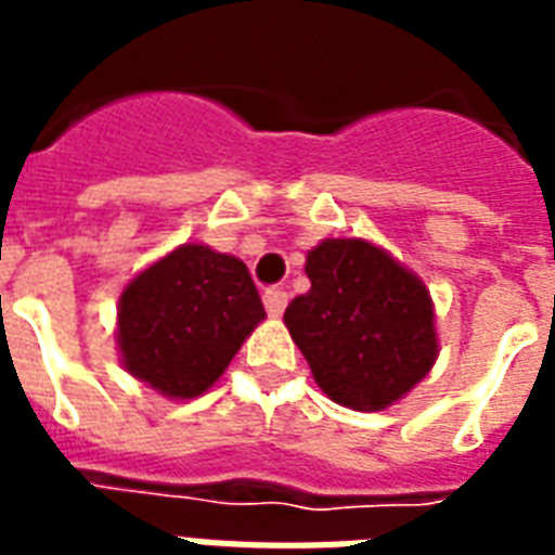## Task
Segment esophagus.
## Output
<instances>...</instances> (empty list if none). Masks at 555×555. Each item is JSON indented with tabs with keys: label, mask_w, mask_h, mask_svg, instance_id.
I'll list each match as a JSON object with an SVG mask.
<instances>
[{
	"label": "esophagus",
	"mask_w": 555,
	"mask_h": 555,
	"mask_svg": "<svg viewBox=\"0 0 555 555\" xmlns=\"http://www.w3.org/2000/svg\"><path fill=\"white\" fill-rule=\"evenodd\" d=\"M264 308H268L270 317H282V311L287 308V294L282 287H268L264 291Z\"/></svg>",
	"instance_id": "34e87169"
}]
</instances>
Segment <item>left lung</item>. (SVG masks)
Instances as JSON below:
<instances>
[{"label": "left lung", "instance_id": "obj_1", "mask_svg": "<svg viewBox=\"0 0 555 555\" xmlns=\"http://www.w3.org/2000/svg\"><path fill=\"white\" fill-rule=\"evenodd\" d=\"M305 273L311 291L287 305L285 325L334 403L377 412L429 374L435 311L400 261L363 238H325Z\"/></svg>", "mask_w": 555, "mask_h": 555}]
</instances>
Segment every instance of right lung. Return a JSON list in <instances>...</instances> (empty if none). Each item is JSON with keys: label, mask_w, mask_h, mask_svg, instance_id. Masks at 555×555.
<instances>
[{"label": "right lung", "mask_w": 555, "mask_h": 555, "mask_svg": "<svg viewBox=\"0 0 555 555\" xmlns=\"http://www.w3.org/2000/svg\"><path fill=\"white\" fill-rule=\"evenodd\" d=\"M261 320L264 305L244 261L181 244L126 285L117 346L132 377L190 400L224 374Z\"/></svg>", "instance_id": "add662e5"}]
</instances>
